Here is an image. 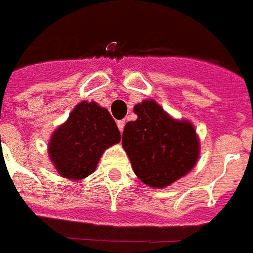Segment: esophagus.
I'll return each mask as SVG.
<instances>
[{"label":"esophagus","mask_w":253,"mask_h":253,"mask_svg":"<svg viewBox=\"0 0 253 253\" xmlns=\"http://www.w3.org/2000/svg\"><path fill=\"white\" fill-rule=\"evenodd\" d=\"M125 123H126V122L125 121H118V128H119V131L121 132H123V128H125Z\"/></svg>","instance_id":"obj_1"}]
</instances>
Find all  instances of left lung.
Returning <instances> with one entry per match:
<instances>
[{
	"mask_svg": "<svg viewBox=\"0 0 253 253\" xmlns=\"http://www.w3.org/2000/svg\"><path fill=\"white\" fill-rule=\"evenodd\" d=\"M138 118L127 122L122 145L132 170L151 188H166L193 169L200 142L193 125L170 117L160 104L143 100L134 107Z\"/></svg>",
	"mask_w": 253,
	"mask_h": 253,
	"instance_id": "8db88e82",
	"label": "left lung"
}]
</instances>
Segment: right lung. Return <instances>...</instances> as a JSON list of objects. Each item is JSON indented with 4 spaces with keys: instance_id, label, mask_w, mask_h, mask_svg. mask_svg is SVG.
I'll list each match as a JSON object with an SVG mask.
<instances>
[{
    "instance_id": "obj_1",
    "label": "right lung",
    "mask_w": 253,
    "mask_h": 253,
    "mask_svg": "<svg viewBox=\"0 0 253 253\" xmlns=\"http://www.w3.org/2000/svg\"><path fill=\"white\" fill-rule=\"evenodd\" d=\"M119 141L121 132L107 108L82 102L52 134L48 153L61 177L79 181L92 173L104 150Z\"/></svg>"
}]
</instances>
